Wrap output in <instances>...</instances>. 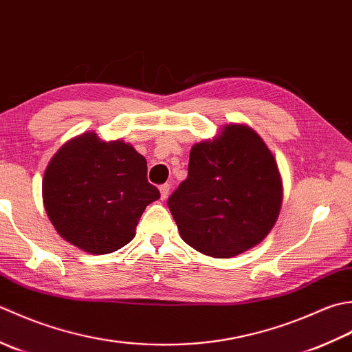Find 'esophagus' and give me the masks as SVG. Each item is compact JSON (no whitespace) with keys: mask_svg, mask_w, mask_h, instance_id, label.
<instances>
[{"mask_svg":"<svg viewBox=\"0 0 352 352\" xmlns=\"http://www.w3.org/2000/svg\"><path fill=\"white\" fill-rule=\"evenodd\" d=\"M160 191H161V199L166 200L168 197V192H170V185L168 184H164L160 186Z\"/></svg>","mask_w":352,"mask_h":352,"instance_id":"1","label":"esophagus"}]
</instances>
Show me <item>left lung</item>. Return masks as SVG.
Returning a JSON list of instances; mask_svg holds the SVG:
<instances>
[{
	"instance_id": "1",
	"label": "left lung",
	"mask_w": 352,
	"mask_h": 352,
	"mask_svg": "<svg viewBox=\"0 0 352 352\" xmlns=\"http://www.w3.org/2000/svg\"><path fill=\"white\" fill-rule=\"evenodd\" d=\"M283 205L274 155L252 127L225 124L191 147L188 177L168 199L182 240L197 252L232 258L266 239Z\"/></svg>"
}]
</instances>
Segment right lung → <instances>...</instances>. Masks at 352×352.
I'll return each mask as SVG.
<instances>
[{
  "mask_svg": "<svg viewBox=\"0 0 352 352\" xmlns=\"http://www.w3.org/2000/svg\"><path fill=\"white\" fill-rule=\"evenodd\" d=\"M161 197L147 161L123 140L85 132L67 141L42 179L47 216L63 240L88 254H111L132 241L148 204Z\"/></svg>",
  "mask_w": 352,
  "mask_h": 352,
  "instance_id": "1",
  "label": "right lung"
}]
</instances>
